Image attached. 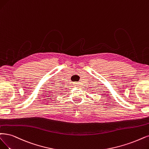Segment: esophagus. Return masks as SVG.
<instances>
[{"label": "esophagus", "instance_id": "obj_1", "mask_svg": "<svg viewBox=\"0 0 149 149\" xmlns=\"http://www.w3.org/2000/svg\"><path fill=\"white\" fill-rule=\"evenodd\" d=\"M79 82H76V83H75L74 84H75V85H78V84H79Z\"/></svg>", "mask_w": 149, "mask_h": 149}]
</instances>
